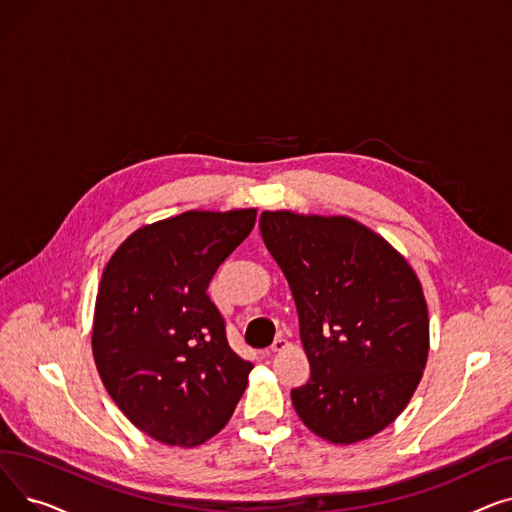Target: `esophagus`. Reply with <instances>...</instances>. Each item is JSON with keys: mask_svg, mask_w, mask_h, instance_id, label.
Returning <instances> with one entry per match:
<instances>
[{"mask_svg": "<svg viewBox=\"0 0 512 512\" xmlns=\"http://www.w3.org/2000/svg\"><path fill=\"white\" fill-rule=\"evenodd\" d=\"M286 346H288V340H286L284 336H276V340H274V344H272V351H274V353H280V351H284Z\"/></svg>", "mask_w": 512, "mask_h": 512, "instance_id": "esophagus-1", "label": "esophagus"}]
</instances>
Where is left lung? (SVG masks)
I'll list each match as a JSON object with an SVG mask.
<instances>
[{
    "label": "left lung",
    "instance_id": "obj_1",
    "mask_svg": "<svg viewBox=\"0 0 512 512\" xmlns=\"http://www.w3.org/2000/svg\"><path fill=\"white\" fill-rule=\"evenodd\" d=\"M259 228L299 311L311 365L290 392L328 442L382 432L409 405L429 351L421 284L396 249L351 218L263 211Z\"/></svg>",
    "mask_w": 512,
    "mask_h": 512
}]
</instances>
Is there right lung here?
I'll return each instance as SVG.
<instances>
[{"label":"right lung","mask_w":512,"mask_h":512,"mask_svg":"<svg viewBox=\"0 0 512 512\" xmlns=\"http://www.w3.org/2000/svg\"><path fill=\"white\" fill-rule=\"evenodd\" d=\"M257 209L184 211L132 232L107 261L93 321L105 390L147 436L197 446L232 417L253 363L228 344L207 288Z\"/></svg>","instance_id":"add662e5"}]
</instances>
